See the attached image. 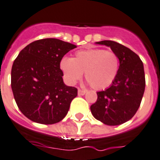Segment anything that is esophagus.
I'll return each mask as SVG.
<instances>
[{
	"mask_svg": "<svg viewBox=\"0 0 160 160\" xmlns=\"http://www.w3.org/2000/svg\"><path fill=\"white\" fill-rule=\"evenodd\" d=\"M87 90L85 89H78V94L79 95H84V93H86Z\"/></svg>",
	"mask_w": 160,
	"mask_h": 160,
	"instance_id": "1",
	"label": "esophagus"
}]
</instances>
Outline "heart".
<instances>
[{
	"label": "heart",
	"mask_w": 160,
	"mask_h": 160,
	"mask_svg": "<svg viewBox=\"0 0 160 160\" xmlns=\"http://www.w3.org/2000/svg\"><path fill=\"white\" fill-rule=\"evenodd\" d=\"M60 67L66 80L75 84L84 72L85 80L94 89H104L118 76L119 58L111 50L92 48L76 52L73 58H63Z\"/></svg>",
	"instance_id": "obj_1"
}]
</instances>
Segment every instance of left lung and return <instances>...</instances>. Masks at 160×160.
<instances>
[{"label":"left lung","instance_id":"obj_1","mask_svg":"<svg viewBox=\"0 0 160 160\" xmlns=\"http://www.w3.org/2000/svg\"><path fill=\"white\" fill-rule=\"evenodd\" d=\"M116 52L120 66L118 76L109 88L97 92L91 105L93 116L108 126H117L132 119L141 105L145 87L142 61L127 47L111 40L97 42Z\"/></svg>","mask_w":160,"mask_h":160}]
</instances>
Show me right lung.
<instances>
[{"instance_id":"1","label":"right lung","mask_w":160,"mask_h":160,"mask_svg":"<svg viewBox=\"0 0 160 160\" xmlns=\"http://www.w3.org/2000/svg\"><path fill=\"white\" fill-rule=\"evenodd\" d=\"M76 46L58 38H43L26 46L11 69V89L26 118L49 125L66 117L77 89L63 83L62 58Z\"/></svg>"}]
</instances>
